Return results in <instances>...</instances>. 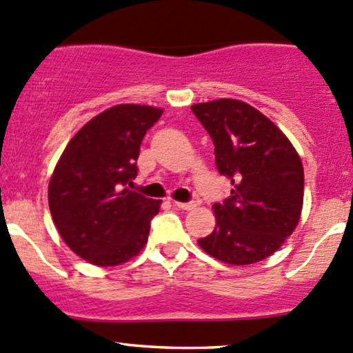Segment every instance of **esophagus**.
<instances>
[{
	"label": "esophagus",
	"instance_id": "obj_1",
	"mask_svg": "<svg viewBox=\"0 0 353 353\" xmlns=\"http://www.w3.org/2000/svg\"><path fill=\"white\" fill-rule=\"evenodd\" d=\"M174 203V206L176 208H179V210H192V208H194L196 205L192 201H189V203H181V201H172Z\"/></svg>",
	"mask_w": 353,
	"mask_h": 353
}]
</instances>
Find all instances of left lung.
<instances>
[{"label":"left lung","mask_w":353,"mask_h":353,"mask_svg":"<svg viewBox=\"0 0 353 353\" xmlns=\"http://www.w3.org/2000/svg\"><path fill=\"white\" fill-rule=\"evenodd\" d=\"M191 110L213 140L218 172L233 186L230 198L213 205L216 226L199 247L225 264L264 261L298 226L301 159L288 137L247 103L223 98Z\"/></svg>","instance_id":"1"}]
</instances>
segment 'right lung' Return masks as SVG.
Masks as SVG:
<instances>
[{
    "label": "right lung",
    "instance_id": "obj_1",
    "mask_svg": "<svg viewBox=\"0 0 353 353\" xmlns=\"http://www.w3.org/2000/svg\"><path fill=\"white\" fill-rule=\"evenodd\" d=\"M162 110L118 105L88 121L62 152L49 183L52 220L74 254L113 267L140 254L162 201L132 191L147 130Z\"/></svg>",
    "mask_w": 353,
    "mask_h": 353
}]
</instances>
